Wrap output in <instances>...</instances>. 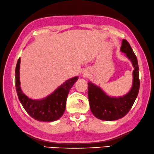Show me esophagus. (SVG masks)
<instances>
[{
	"mask_svg": "<svg viewBox=\"0 0 154 154\" xmlns=\"http://www.w3.org/2000/svg\"><path fill=\"white\" fill-rule=\"evenodd\" d=\"M83 76H84V77H86L87 76V75H88V73H87V72H83Z\"/></svg>",
	"mask_w": 154,
	"mask_h": 154,
	"instance_id": "obj_1",
	"label": "esophagus"
}]
</instances>
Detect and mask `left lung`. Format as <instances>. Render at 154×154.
<instances>
[{"mask_svg":"<svg viewBox=\"0 0 154 154\" xmlns=\"http://www.w3.org/2000/svg\"><path fill=\"white\" fill-rule=\"evenodd\" d=\"M121 51L125 53L134 68L133 85L127 94L120 97H111L106 94L100 87L91 82L88 84V98L91 112L98 119L112 121L124 117L135 102L139 90V66L137 57L130 44L122 40Z\"/></svg>","mask_w":154,"mask_h":154,"instance_id":"8db88e82","label":"left lung"}]
</instances>
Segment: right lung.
I'll list each match as a JSON object with an SVG mask.
<instances>
[{"label":"right lung","instance_id":"1","mask_svg":"<svg viewBox=\"0 0 154 154\" xmlns=\"http://www.w3.org/2000/svg\"><path fill=\"white\" fill-rule=\"evenodd\" d=\"M20 62L19 58L15 69V86L19 100L25 110L31 117L38 121L52 122L59 119L65 110L66 101L70 89L79 77L66 80L47 97L33 100L27 96L21 90L19 77Z\"/></svg>","mask_w":154,"mask_h":154}]
</instances>
